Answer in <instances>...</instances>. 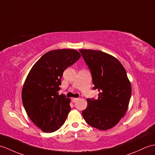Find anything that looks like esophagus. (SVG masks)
Listing matches in <instances>:
<instances>
[{"mask_svg":"<svg viewBox=\"0 0 155 155\" xmlns=\"http://www.w3.org/2000/svg\"><path fill=\"white\" fill-rule=\"evenodd\" d=\"M78 100V98H72V102L74 103V102H76Z\"/></svg>","mask_w":155,"mask_h":155,"instance_id":"1","label":"esophagus"}]
</instances>
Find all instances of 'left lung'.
Here are the masks:
<instances>
[{
	"label": "left lung",
	"mask_w": 155,
	"mask_h": 155,
	"mask_svg": "<svg viewBox=\"0 0 155 155\" xmlns=\"http://www.w3.org/2000/svg\"><path fill=\"white\" fill-rule=\"evenodd\" d=\"M91 70L93 89L98 90V98L87 99L82 114L91 126L107 130L116 125L128 109L131 85L125 68L116 57L98 50L80 49Z\"/></svg>",
	"instance_id": "left-lung-1"
}]
</instances>
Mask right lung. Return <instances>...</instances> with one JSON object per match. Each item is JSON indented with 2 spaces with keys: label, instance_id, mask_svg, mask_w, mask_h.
<instances>
[{
  "label": "right lung",
  "instance_id": "obj_1",
  "mask_svg": "<svg viewBox=\"0 0 155 155\" xmlns=\"http://www.w3.org/2000/svg\"><path fill=\"white\" fill-rule=\"evenodd\" d=\"M81 57L75 49L53 50L45 53L29 72L21 100L28 117L42 131H55L65 121L71 99L59 95V86L64 71Z\"/></svg>",
  "mask_w": 155,
  "mask_h": 155
}]
</instances>
